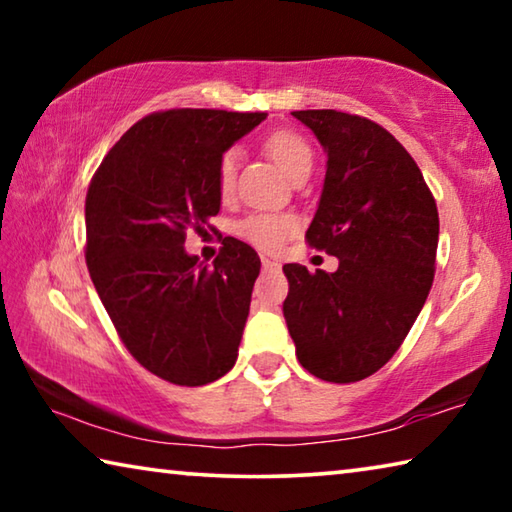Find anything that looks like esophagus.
I'll use <instances>...</instances> for the list:
<instances>
[{
	"instance_id": "obj_1",
	"label": "esophagus",
	"mask_w": 512,
	"mask_h": 512,
	"mask_svg": "<svg viewBox=\"0 0 512 512\" xmlns=\"http://www.w3.org/2000/svg\"><path fill=\"white\" fill-rule=\"evenodd\" d=\"M262 266H264V271H280V264H277L271 257H262Z\"/></svg>"
}]
</instances>
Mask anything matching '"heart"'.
Returning a JSON list of instances; mask_svg holds the SVG:
<instances>
[{
  "label": "heart",
  "mask_w": 512,
  "mask_h": 512,
  "mask_svg": "<svg viewBox=\"0 0 512 512\" xmlns=\"http://www.w3.org/2000/svg\"><path fill=\"white\" fill-rule=\"evenodd\" d=\"M266 151L275 160L287 176L291 178L293 173L300 169H307L314 164V151L307 144L305 137H300L293 131H277L266 137ZM237 164H239V151L230 149L221 155L219 169H216V185L223 198H228L235 192V178H237ZM298 219L293 214H277V212H255L248 214L244 221L237 223L235 232L237 235L253 244L259 250H268L275 253L280 250L287 239L296 232Z\"/></svg>",
  "instance_id": "heart-1"
}]
</instances>
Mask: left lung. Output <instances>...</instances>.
I'll list each match as a JSON object with an SVG mask.
<instances>
[{"instance_id": "left-lung-1", "label": "left lung", "mask_w": 512, "mask_h": 512, "mask_svg": "<svg viewBox=\"0 0 512 512\" xmlns=\"http://www.w3.org/2000/svg\"><path fill=\"white\" fill-rule=\"evenodd\" d=\"M291 115L327 155L307 241L339 257V268L284 264L282 311L302 368L350 384L393 357L422 311L436 271L438 210L418 164L386 128L339 110Z\"/></svg>"}]
</instances>
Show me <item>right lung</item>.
<instances>
[{"mask_svg": "<svg viewBox=\"0 0 512 512\" xmlns=\"http://www.w3.org/2000/svg\"><path fill=\"white\" fill-rule=\"evenodd\" d=\"M266 112L180 108L121 135L85 198V262L128 352L153 375L203 386L237 361L259 257L235 237L212 268L185 250L221 210V155Z\"/></svg>", "mask_w": 512, "mask_h": 512, "instance_id": "right-lung-1", "label": "right lung"}]
</instances>
